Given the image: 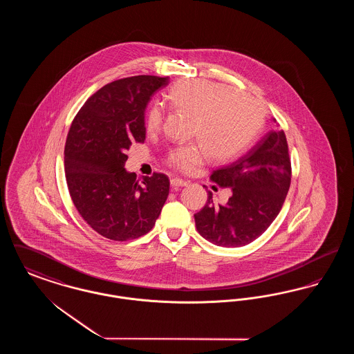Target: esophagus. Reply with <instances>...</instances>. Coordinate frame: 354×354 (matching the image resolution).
<instances>
[{
    "mask_svg": "<svg viewBox=\"0 0 354 354\" xmlns=\"http://www.w3.org/2000/svg\"><path fill=\"white\" fill-rule=\"evenodd\" d=\"M171 185L172 187H185L187 185V182L183 179H179V178H172L171 179Z\"/></svg>",
    "mask_w": 354,
    "mask_h": 354,
    "instance_id": "1",
    "label": "esophagus"
}]
</instances>
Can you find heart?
I'll use <instances>...</instances> for the list:
<instances>
[{"label":"heart","instance_id":"1","mask_svg":"<svg viewBox=\"0 0 354 354\" xmlns=\"http://www.w3.org/2000/svg\"><path fill=\"white\" fill-rule=\"evenodd\" d=\"M167 102L175 110L191 114L189 135L201 142H188L171 149L169 166L183 172L196 169L208 156L227 160L245 150L260 133L264 117L250 95L236 93L227 84L207 80H185L174 84ZM163 111L151 104L145 115L146 131L160 130Z\"/></svg>","mask_w":354,"mask_h":354}]
</instances>
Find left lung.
<instances>
[{"label":"left lung","mask_w":354,"mask_h":354,"mask_svg":"<svg viewBox=\"0 0 354 354\" xmlns=\"http://www.w3.org/2000/svg\"><path fill=\"white\" fill-rule=\"evenodd\" d=\"M209 178L223 188L230 187L232 195L225 204H215L208 192L202 211L194 215L198 232L219 247L252 243L279 215L290 185L284 131L272 130L245 155L215 169Z\"/></svg>","instance_id":"obj_1"}]
</instances>
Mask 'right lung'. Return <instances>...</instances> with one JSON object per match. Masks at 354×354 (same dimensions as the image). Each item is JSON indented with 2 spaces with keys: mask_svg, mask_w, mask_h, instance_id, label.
Returning a JSON list of instances; mask_svg holds the SVG:
<instances>
[{
  "mask_svg": "<svg viewBox=\"0 0 354 354\" xmlns=\"http://www.w3.org/2000/svg\"><path fill=\"white\" fill-rule=\"evenodd\" d=\"M169 77L135 75L104 84L73 119L65 145L71 201L100 235L127 241L150 232L169 192V176L153 172L139 183L124 169L131 143L146 139L145 110Z\"/></svg>",
  "mask_w": 354,
  "mask_h": 354,
  "instance_id": "1",
  "label": "right lung"
}]
</instances>
